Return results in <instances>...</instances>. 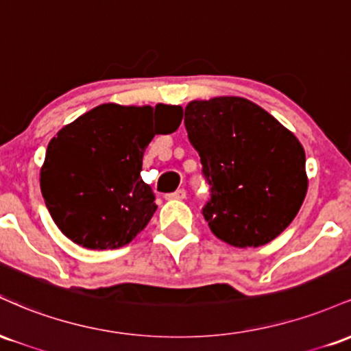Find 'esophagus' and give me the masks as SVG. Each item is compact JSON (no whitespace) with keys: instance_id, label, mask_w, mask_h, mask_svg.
<instances>
[{"instance_id":"obj_1","label":"esophagus","mask_w":351,"mask_h":351,"mask_svg":"<svg viewBox=\"0 0 351 351\" xmlns=\"http://www.w3.org/2000/svg\"><path fill=\"white\" fill-rule=\"evenodd\" d=\"M165 198L167 199H184L186 198V191H184L183 188L176 189L175 193H168V195H165Z\"/></svg>"}]
</instances>
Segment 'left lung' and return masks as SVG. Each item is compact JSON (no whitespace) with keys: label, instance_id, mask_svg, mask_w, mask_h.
Listing matches in <instances>:
<instances>
[{"label":"left lung","instance_id":"8db88e82","mask_svg":"<svg viewBox=\"0 0 351 351\" xmlns=\"http://www.w3.org/2000/svg\"><path fill=\"white\" fill-rule=\"evenodd\" d=\"M184 127L209 184L201 213L213 234L236 247L276 239L307 193L305 152L295 135L241 97L189 102Z\"/></svg>","mask_w":351,"mask_h":351}]
</instances>
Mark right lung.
Wrapping results in <instances>:
<instances>
[{"mask_svg": "<svg viewBox=\"0 0 351 351\" xmlns=\"http://www.w3.org/2000/svg\"><path fill=\"white\" fill-rule=\"evenodd\" d=\"M181 119L176 106L104 104L64 127L41 168L44 203L62 234L97 251L130 243L156 211L155 193L140 176L145 148Z\"/></svg>", "mask_w": 351, "mask_h": 351, "instance_id": "1", "label": "right lung"}]
</instances>
